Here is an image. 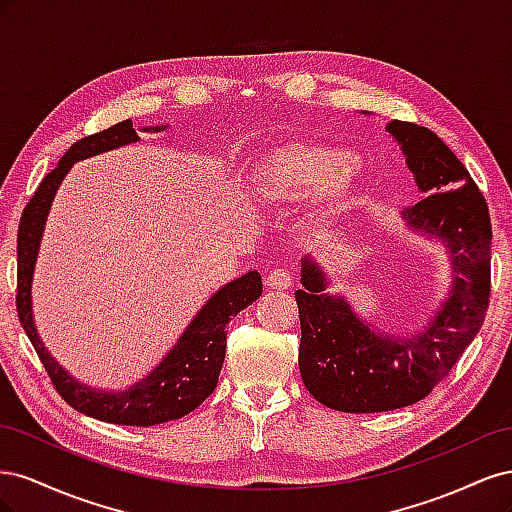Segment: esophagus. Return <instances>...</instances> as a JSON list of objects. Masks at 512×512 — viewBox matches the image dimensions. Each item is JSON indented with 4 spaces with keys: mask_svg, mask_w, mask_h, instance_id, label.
<instances>
[{
    "mask_svg": "<svg viewBox=\"0 0 512 512\" xmlns=\"http://www.w3.org/2000/svg\"><path fill=\"white\" fill-rule=\"evenodd\" d=\"M265 284L271 290H286L292 286V275L286 269H273L267 277H265Z\"/></svg>",
    "mask_w": 512,
    "mask_h": 512,
    "instance_id": "esophagus-1",
    "label": "esophagus"
}]
</instances>
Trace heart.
I'll use <instances>...</instances> for the list:
<instances>
[{
    "label": "heart",
    "mask_w": 512,
    "mask_h": 512,
    "mask_svg": "<svg viewBox=\"0 0 512 512\" xmlns=\"http://www.w3.org/2000/svg\"><path fill=\"white\" fill-rule=\"evenodd\" d=\"M359 168L342 147L290 143L262 156L250 170V190L262 203L280 205L318 196L344 198L356 183Z\"/></svg>",
    "instance_id": "b5f03b06"
}]
</instances>
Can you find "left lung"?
<instances>
[{
  "instance_id": "obj_1",
  "label": "left lung",
  "mask_w": 512,
  "mask_h": 512,
  "mask_svg": "<svg viewBox=\"0 0 512 512\" xmlns=\"http://www.w3.org/2000/svg\"><path fill=\"white\" fill-rule=\"evenodd\" d=\"M386 132L427 194L401 215L416 235L446 245L453 284L423 331L384 335L344 297L324 292L329 282L316 260H301L303 288L294 292L301 378L322 406L352 414L406 408L427 397L472 344L489 307L491 220L483 194L436 132L397 119Z\"/></svg>"
}]
</instances>
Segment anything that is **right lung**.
Segmentation results:
<instances>
[{
  "instance_id": "obj_1",
  "label": "right lung",
  "mask_w": 512,
  "mask_h": 512,
  "mask_svg": "<svg viewBox=\"0 0 512 512\" xmlns=\"http://www.w3.org/2000/svg\"><path fill=\"white\" fill-rule=\"evenodd\" d=\"M160 130H164V126L145 128V132ZM136 141L138 134L132 128V121H119L108 130L76 141L66 151V156L59 160L57 168H53V173L42 179L36 194L27 203L19 224L17 312L21 327L36 348L46 374H49L57 393L66 399L68 406L91 418H98V421L149 427L190 414L215 391L226 356V324L232 316H237L241 309L252 305L260 297L262 277L258 271H250L222 286L194 316L162 363L149 371L147 378L128 386L126 391L113 393L87 386L72 378L53 359L38 337L32 312V280L46 215L51 211L59 183L64 181L74 162Z\"/></svg>"
}]
</instances>
